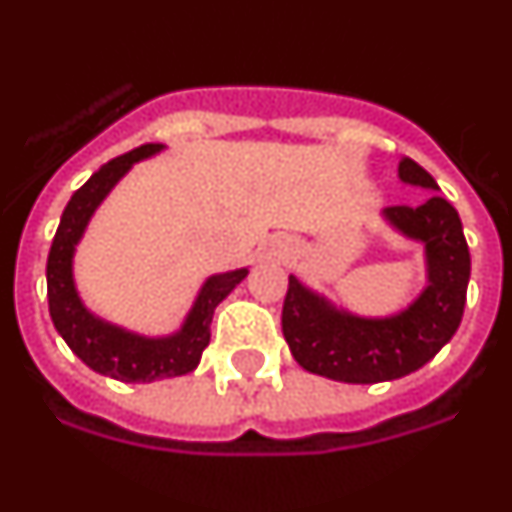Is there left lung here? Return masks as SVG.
Instances as JSON below:
<instances>
[{
  "mask_svg": "<svg viewBox=\"0 0 512 512\" xmlns=\"http://www.w3.org/2000/svg\"><path fill=\"white\" fill-rule=\"evenodd\" d=\"M398 179L424 190H440L411 158H401ZM382 221L422 244L427 286L395 315L362 317L336 307L296 276H289L281 315L283 338L296 364L312 375L354 385L398 380L435 359L461 325L471 255L458 210L445 197L432 195L416 208H385Z\"/></svg>",
  "mask_w": 512,
  "mask_h": 512,
  "instance_id": "obj_1",
  "label": "left lung"
}]
</instances>
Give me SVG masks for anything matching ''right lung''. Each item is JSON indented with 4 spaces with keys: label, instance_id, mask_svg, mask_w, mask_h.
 <instances>
[{
    "label": "right lung",
    "instance_id": "obj_1",
    "mask_svg": "<svg viewBox=\"0 0 512 512\" xmlns=\"http://www.w3.org/2000/svg\"><path fill=\"white\" fill-rule=\"evenodd\" d=\"M161 143H148L140 148L103 163L96 174L70 197L64 208L59 229L51 242L49 263H46V294H49V315L59 336L70 346L77 359H83L93 372L122 382H153L163 377L187 375L200 364L205 346L210 343V322L218 304L247 278L249 270L216 273L197 291L192 309L184 317L182 328L169 336H140L114 322L93 315L77 294L72 260L75 249L88 229L90 218L98 205L106 200L117 182L137 161L161 153Z\"/></svg>",
    "mask_w": 512,
    "mask_h": 512
}]
</instances>
